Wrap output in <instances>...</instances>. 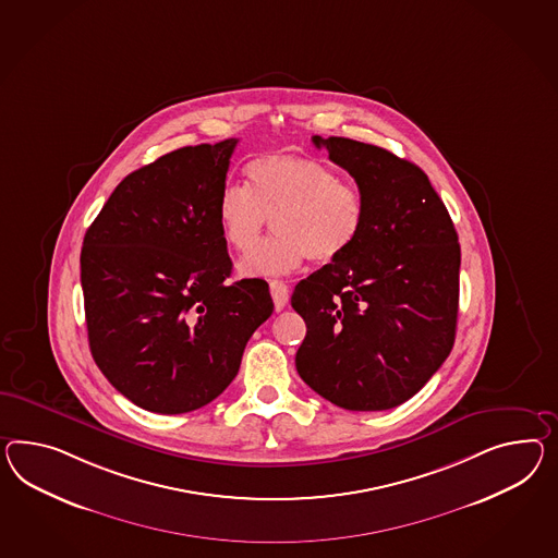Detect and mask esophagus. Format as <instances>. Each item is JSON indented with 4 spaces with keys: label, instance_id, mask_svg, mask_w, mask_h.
<instances>
[{
    "label": "esophagus",
    "instance_id": "esophagus-1",
    "mask_svg": "<svg viewBox=\"0 0 558 558\" xmlns=\"http://www.w3.org/2000/svg\"><path fill=\"white\" fill-rule=\"evenodd\" d=\"M269 289H271L275 310H277V312H281V310L287 305V300H289V289H287L283 281H271V283H269Z\"/></svg>",
    "mask_w": 558,
    "mask_h": 558
}]
</instances>
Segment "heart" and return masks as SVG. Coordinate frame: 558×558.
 Segmentation results:
<instances>
[{
  "label": "heart",
  "instance_id": "1",
  "mask_svg": "<svg viewBox=\"0 0 558 558\" xmlns=\"http://www.w3.org/2000/svg\"><path fill=\"white\" fill-rule=\"evenodd\" d=\"M246 187L218 198V222L232 251L246 255L271 219L276 236L239 265L244 277L286 275L305 258L333 263L357 243L366 225V198L319 159L267 154L253 159Z\"/></svg>",
  "mask_w": 558,
  "mask_h": 558
}]
</instances>
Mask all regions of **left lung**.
<instances>
[{
    "label": "left lung",
    "mask_w": 558,
    "mask_h": 558,
    "mask_svg": "<svg viewBox=\"0 0 558 558\" xmlns=\"http://www.w3.org/2000/svg\"><path fill=\"white\" fill-rule=\"evenodd\" d=\"M312 140L356 180L366 225L342 258L295 286L291 305L307 326L295 366L342 409H395L456 342L458 232L418 166L345 137Z\"/></svg>",
    "instance_id": "8db88e82"
}]
</instances>
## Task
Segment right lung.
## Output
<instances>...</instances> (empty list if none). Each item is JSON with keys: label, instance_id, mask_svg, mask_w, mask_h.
I'll use <instances>...</instances> for the list:
<instances>
[{"label": "right lung", "instance_id": "1", "mask_svg": "<svg viewBox=\"0 0 558 558\" xmlns=\"http://www.w3.org/2000/svg\"><path fill=\"white\" fill-rule=\"evenodd\" d=\"M234 147L236 140L182 147L129 173L86 230L90 354L125 399L151 413L215 400L272 314L267 281L227 283L218 198Z\"/></svg>", "mask_w": 558, "mask_h": 558}]
</instances>
